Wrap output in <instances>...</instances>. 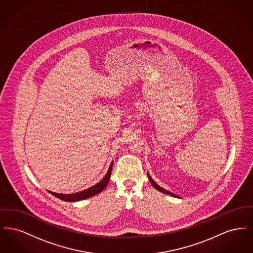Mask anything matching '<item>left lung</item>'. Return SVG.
Instances as JSON below:
<instances>
[{"label":"left lung","mask_w":253,"mask_h":253,"mask_svg":"<svg viewBox=\"0 0 253 253\" xmlns=\"http://www.w3.org/2000/svg\"><path fill=\"white\" fill-rule=\"evenodd\" d=\"M148 177H149V180H150V182L152 183V185H153V186H154V187H155V188H156L157 190H158L159 192H162V193H167V194H169V195H171V196H173V197H178V196H177V195H175L174 193H169V192H168V191H166L165 189H163V188H161L160 186H158L157 183H156L155 181L152 179V177L150 176V174H149V173H148Z\"/></svg>","instance_id":"left-lung-1"}]
</instances>
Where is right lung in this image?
Segmentation results:
<instances>
[{
	"instance_id": "add662e5",
	"label": "right lung",
	"mask_w": 253,
	"mask_h": 253,
	"mask_svg": "<svg viewBox=\"0 0 253 253\" xmlns=\"http://www.w3.org/2000/svg\"><path fill=\"white\" fill-rule=\"evenodd\" d=\"M112 166H113V162L111 163L110 167H109L108 171L106 173V175L102 178V180L99 181L98 183H96L95 186L89 188V189H86L83 192H79V193H72V194H62V193H53V192H49L51 194H53L54 196L60 198L63 201H66V202H76V201H81V200H84L86 199L88 197H91L93 195H96L98 193L102 192L107 184H108L109 180H110V176H111V171H112Z\"/></svg>"
}]
</instances>
